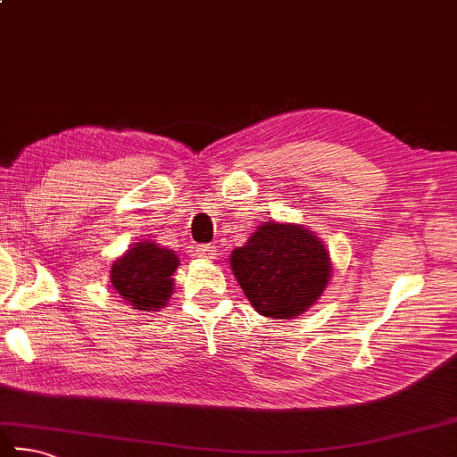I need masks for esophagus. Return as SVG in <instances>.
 <instances>
[{
  "instance_id": "1",
  "label": "esophagus",
  "mask_w": 457,
  "mask_h": 457,
  "mask_svg": "<svg viewBox=\"0 0 457 457\" xmlns=\"http://www.w3.org/2000/svg\"><path fill=\"white\" fill-rule=\"evenodd\" d=\"M195 255L202 257V260H215V245L205 244V245H197L195 247Z\"/></svg>"
}]
</instances>
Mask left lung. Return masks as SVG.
Returning a JSON list of instances; mask_svg holds the SVG:
<instances>
[{
    "label": "left lung",
    "instance_id": "left-lung-1",
    "mask_svg": "<svg viewBox=\"0 0 457 457\" xmlns=\"http://www.w3.org/2000/svg\"><path fill=\"white\" fill-rule=\"evenodd\" d=\"M237 284L257 313L287 320L320 300L331 260L318 236L294 223L265 221L229 257Z\"/></svg>",
    "mask_w": 457,
    "mask_h": 457
}]
</instances>
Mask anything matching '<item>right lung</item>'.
Masks as SVG:
<instances>
[{
    "instance_id": "right-lung-1",
    "label": "right lung",
    "mask_w": 457,
    "mask_h": 457,
    "mask_svg": "<svg viewBox=\"0 0 457 457\" xmlns=\"http://www.w3.org/2000/svg\"><path fill=\"white\" fill-rule=\"evenodd\" d=\"M179 257L155 242H139L112 265V286L134 310H162L173 294Z\"/></svg>"
}]
</instances>
